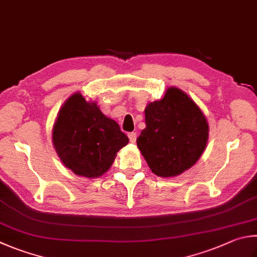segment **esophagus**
I'll use <instances>...</instances> for the list:
<instances>
[{"mask_svg": "<svg viewBox=\"0 0 257 257\" xmlns=\"http://www.w3.org/2000/svg\"><path fill=\"white\" fill-rule=\"evenodd\" d=\"M128 137H129V141L130 143H136V138H137V134L136 133H129L128 134Z\"/></svg>", "mask_w": 257, "mask_h": 257, "instance_id": "obj_1", "label": "esophagus"}]
</instances>
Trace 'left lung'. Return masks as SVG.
I'll return each mask as SVG.
<instances>
[{
  "label": "left lung",
  "instance_id": "left-lung-1",
  "mask_svg": "<svg viewBox=\"0 0 257 257\" xmlns=\"http://www.w3.org/2000/svg\"><path fill=\"white\" fill-rule=\"evenodd\" d=\"M146 128L137 138L149 169L158 176H176L195 164L206 148L209 125L199 106L176 87L145 109Z\"/></svg>",
  "mask_w": 257,
  "mask_h": 257
}]
</instances>
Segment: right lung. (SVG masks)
I'll return each instance as SVG.
<instances>
[{
  "instance_id": "add662e5",
  "label": "right lung",
  "mask_w": 257,
  "mask_h": 257,
  "mask_svg": "<svg viewBox=\"0 0 257 257\" xmlns=\"http://www.w3.org/2000/svg\"><path fill=\"white\" fill-rule=\"evenodd\" d=\"M128 142L119 124L80 93L65 102L53 130L54 146L64 165L86 177L105 173Z\"/></svg>"
}]
</instances>
